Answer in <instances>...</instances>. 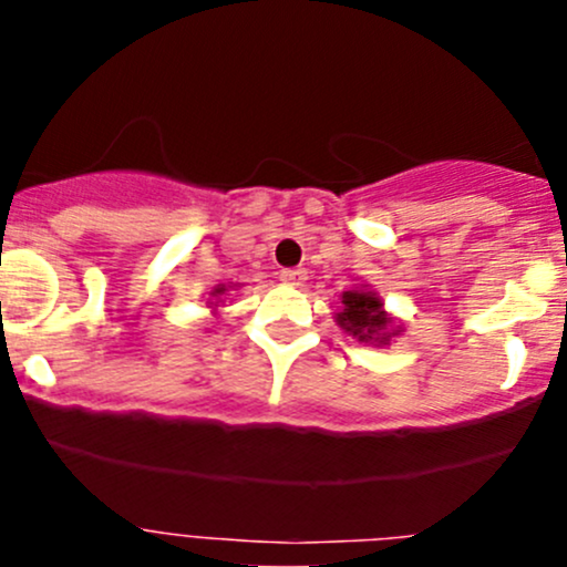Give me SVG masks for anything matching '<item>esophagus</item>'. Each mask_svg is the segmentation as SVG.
Returning a JSON list of instances; mask_svg holds the SVG:
<instances>
[{
    "label": "esophagus",
    "mask_w": 567,
    "mask_h": 567,
    "mask_svg": "<svg viewBox=\"0 0 567 567\" xmlns=\"http://www.w3.org/2000/svg\"><path fill=\"white\" fill-rule=\"evenodd\" d=\"M306 277H309V271L306 269H285L282 275H279V279H282L285 285H290V288H301Z\"/></svg>",
    "instance_id": "34e87169"
}]
</instances>
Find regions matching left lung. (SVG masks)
Returning <instances> with one entry per match:
<instances>
[{
    "instance_id": "8db88e82",
    "label": "left lung",
    "mask_w": 567,
    "mask_h": 567,
    "mask_svg": "<svg viewBox=\"0 0 567 567\" xmlns=\"http://www.w3.org/2000/svg\"><path fill=\"white\" fill-rule=\"evenodd\" d=\"M341 303L343 309L336 315V322L349 336H354L357 341L373 343V347H386L394 336H400V328L383 311L381 298L368 285L343 292Z\"/></svg>"
}]
</instances>
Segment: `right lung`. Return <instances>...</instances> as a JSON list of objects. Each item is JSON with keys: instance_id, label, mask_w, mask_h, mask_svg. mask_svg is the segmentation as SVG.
Returning <instances> with one entry per match:
<instances>
[{"instance_id": "add662e5", "label": "right lung", "mask_w": 567, "mask_h": 567, "mask_svg": "<svg viewBox=\"0 0 567 567\" xmlns=\"http://www.w3.org/2000/svg\"><path fill=\"white\" fill-rule=\"evenodd\" d=\"M226 290H229V288H226V285H218V288H216V290H213V292H210V296H213V298H216V301H218V298H220V296H226ZM216 306H218V303H213V309H216Z\"/></svg>"}]
</instances>
